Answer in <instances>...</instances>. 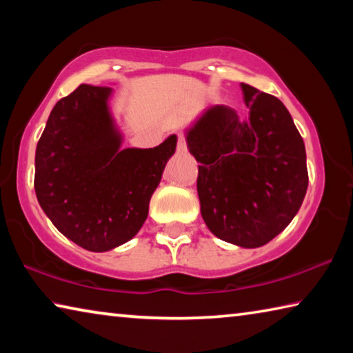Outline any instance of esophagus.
Here are the masks:
<instances>
[{
  "label": "esophagus",
  "instance_id": "obj_1",
  "mask_svg": "<svg viewBox=\"0 0 353 353\" xmlns=\"http://www.w3.org/2000/svg\"><path fill=\"white\" fill-rule=\"evenodd\" d=\"M177 152L179 154L187 152V141H185L183 134H177Z\"/></svg>",
  "mask_w": 353,
  "mask_h": 353
}]
</instances>
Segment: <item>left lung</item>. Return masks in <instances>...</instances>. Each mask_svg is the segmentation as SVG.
<instances>
[{
    "instance_id": "8db88e82",
    "label": "left lung",
    "mask_w": 353,
    "mask_h": 353,
    "mask_svg": "<svg viewBox=\"0 0 353 353\" xmlns=\"http://www.w3.org/2000/svg\"><path fill=\"white\" fill-rule=\"evenodd\" d=\"M249 118L212 105L185 130L199 163L201 214L214 236L254 249L286 229L308 187L305 145L280 99L241 83Z\"/></svg>"
}]
</instances>
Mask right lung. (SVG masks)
I'll return each instance as SVG.
<instances>
[{"instance_id": "right-lung-1", "label": "right lung", "mask_w": 353, "mask_h": 353, "mask_svg": "<svg viewBox=\"0 0 353 353\" xmlns=\"http://www.w3.org/2000/svg\"><path fill=\"white\" fill-rule=\"evenodd\" d=\"M112 94V87L81 83L51 110L35 149L41 210L62 235L92 252L139 234L177 145L172 134L155 148H123Z\"/></svg>"}]
</instances>
